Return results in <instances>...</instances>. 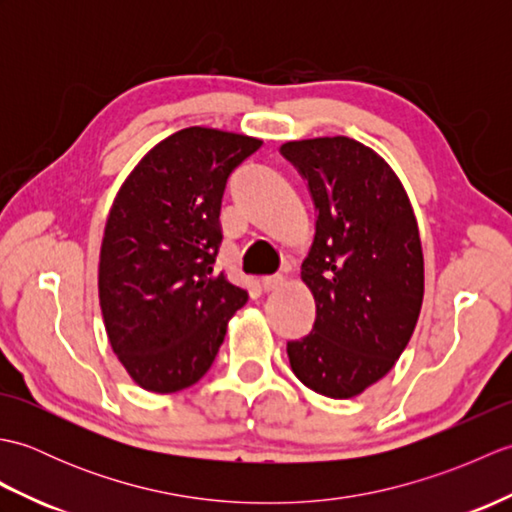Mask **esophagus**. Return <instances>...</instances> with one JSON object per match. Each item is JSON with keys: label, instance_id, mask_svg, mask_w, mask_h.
I'll list each match as a JSON object with an SVG mask.
<instances>
[{"label": "esophagus", "instance_id": "1", "mask_svg": "<svg viewBox=\"0 0 512 512\" xmlns=\"http://www.w3.org/2000/svg\"><path fill=\"white\" fill-rule=\"evenodd\" d=\"M284 284H286V277H284V275L264 277V279H262V290H264V292H273V290L281 288Z\"/></svg>", "mask_w": 512, "mask_h": 512}]
</instances>
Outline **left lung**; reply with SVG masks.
Wrapping results in <instances>:
<instances>
[{"instance_id":"left-lung-1","label":"left lung","mask_w":512,"mask_h":512,"mask_svg":"<svg viewBox=\"0 0 512 512\" xmlns=\"http://www.w3.org/2000/svg\"><path fill=\"white\" fill-rule=\"evenodd\" d=\"M317 211L301 279L317 303L312 332L288 343L295 376L317 394L354 398L396 365L420 317L424 259L402 182L347 136L290 140Z\"/></svg>"}]
</instances>
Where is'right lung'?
<instances>
[{
    "label": "right lung",
    "mask_w": 512,
    "mask_h": 512,
    "mask_svg": "<svg viewBox=\"0 0 512 512\" xmlns=\"http://www.w3.org/2000/svg\"><path fill=\"white\" fill-rule=\"evenodd\" d=\"M262 140L187 127L149 149L118 189L99 259V301L112 350L154 394L209 372L248 292L215 275L228 176Z\"/></svg>",
    "instance_id": "add662e5"
}]
</instances>
